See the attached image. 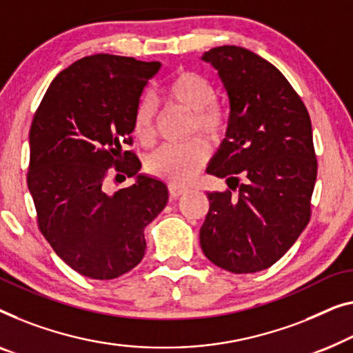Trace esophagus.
I'll return each instance as SVG.
<instances>
[{"label":"esophagus","mask_w":353,"mask_h":353,"mask_svg":"<svg viewBox=\"0 0 353 353\" xmlns=\"http://www.w3.org/2000/svg\"><path fill=\"white\" fill-rule=\"evenodd\" d=\"M168 191H170V197L172 199H176V197H180L181 194H185L188 191V188L180 186V185H175V183H170V185H168Z\"/></svg>","instance_id":"esophagus-1"}]
</instances>
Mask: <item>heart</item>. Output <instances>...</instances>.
<instances>
[{"label": "heart", "mask_w": 353, "mask_h": 353, "mask_svg": "<svg viewBox=\"0 0 353 353\" xmlns=\"http://www.w3.org/2000/svg\"><path fill=\"white\" fill-rule=\"evenodd\" d=\"M165 95L192 113L191 127L201 134L214 139L223 129V111L213 103L214 88L203 76L185 71L176 74L165 88ZM156 105L150 97L139 101L134 114V130L141 141H150L154 135ZM208 156L205 143L188 140L165 143L148 159V170L164 176L175 185L188 183L201 170Z\"/></svg>", "instance_id": "b5f03b06"}]
</instances>
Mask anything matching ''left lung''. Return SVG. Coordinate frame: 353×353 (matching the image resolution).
I'll list each match as a JSON object with an SVG mask.
<instances>
[{"mask_svg":"<svg viewBox=\"0 0 353 353\" xmlns=\"http://www.w3.org/2000/svg\"><path fill=\"white\" fill-rule=\"evenodd\" d=\"M201 59L218 71L229 100L226 139L207 165L229 189L207 192L201 247L224 270L259 272L309 223L316 180L312 124L287 78L252 50L221 46Z\"/></svg>","mask_w":353,"mask_h":353,"instance_id":"obj_1","label":"left lung"}]
</instances>
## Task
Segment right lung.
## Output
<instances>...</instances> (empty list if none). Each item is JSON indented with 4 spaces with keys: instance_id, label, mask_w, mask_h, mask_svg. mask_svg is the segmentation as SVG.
<instances>
[{
    "instance_id": "add662e5",
    "label": "right lung",
    "mask_w": 353,
    "mask_h": 353,
    "mask_svg": "<svg viewBox=\"0 0 353 353\" xmlns=\"http://www.w3.org/2000/svg\"><path fill=\"white\" fill-rule=\"evenodd\" d=\"M159 62L95 54L59 73L30 129L28 189L46 240L76 272L111 280L145 256V228L168 201L164 181L139 170L134 114ZM134 185L104 191L108 168ZM117 180V178H116Z\"/></svg>"
}]
</instances>
